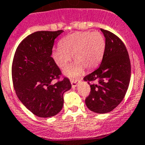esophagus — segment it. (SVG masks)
Wrapping results in <instances>:
<instances>
[{
	"label": "esophagus",
	"instance_id": "1",
	"mask_svg": "<svg viewBox=\"0 0 145 145\" xmlns=\"http://www.w3.org/2000/svg\"><path fill=\"white\" fill-rule=\"evenodd\" d=\"M71 85H72V87H76V86H77V81L74 80V79H71Z\"/></svg>",
	"mask_w": 145,
	"mask_h": 145
}]
</instances>
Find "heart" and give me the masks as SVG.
Listing matches in <instances>:
<instances>
[{
    "label": "heart",
    "instance_id": "obj_1",
    "mask_svg": "<svg viewBox=\"0 0 145 145\" xmlns=\"http://www.w3.org/2000/svg\"><path fill=\"white\" fill-rule=\"evenodd\" d=\"M105 51V40L98 31H78L63 37L59 42V48L53 51L54 61L61 70L68 68L66 75L75 78L82 75L84 69H95L102 60Z\"/></svg>",
    "mask_w": 145,
    "mask_h": 145
}]
</instances>
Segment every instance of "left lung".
<instances>
[{"mask_svg": "<svg viewBox=\"0 0 145 145\" xmlns=\"http://www.w3.org/2000/svg\"><path fill=\"white\" fill-rule=\"evenodd\" d=\"M105 37V51L101 65L84 78L90 85L91 91L85 99L92 112L105 114L115 109L125 96L131 77L129 54L121 39L112 32L101 28Z\"/></svg>", "mask_w": 145, "mask_h": 145, "instance_id": "1", "label": "left lung"}]
</instances>
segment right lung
Returning a JSON list of instances; mask_svg holds the SVG:
<instances>
[{"instance_id": "add662e5", "label": "right lung", "mask_w": 145, "mask_h": 145, "mask_svg": "<svg viewBox=\"0 0 145 145\" xmlns=\"http://www.w3.org/2000/svg\"><path fill=\"white\" fill-rule=\"evenodd\" d=\"M36 31L28 35L16 48L12 63V79L16 95L33 114L47 118L55 116L63 105V94L71 88L68 78L51 57L54 40L63 33Z\"/></svg>"}]
</instances>
